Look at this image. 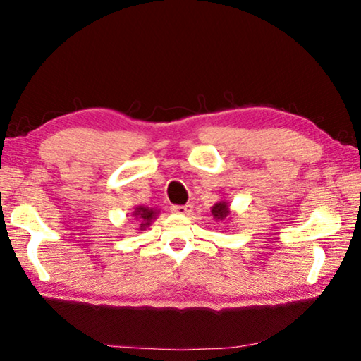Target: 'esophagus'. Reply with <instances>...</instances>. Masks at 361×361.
<instances>
[{
	"label": "esophagus",
	"instance_id": "34e87169",
	"mask_svg": "<svg viewBox=\"0 0 361 361\" xmlns=\"http://www.w3.org/2000/svg\"><path fill=\"white\" fill-rule=\"evenodd\" d=\"M194 207L192 204H186V205H173L172 212L178 213V215H185V216H191L192 215Z\"/></svg>",
	"mask_w": 361,
	"mask_h": 361
}]
</instances>
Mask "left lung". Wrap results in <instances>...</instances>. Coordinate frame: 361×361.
I'll return each mask as SVG.
<instances>
[{"label": "left lung", "mask_w": 361, "mask_h": 361, "mask_svg": "<svg viewBox=\"0 0 361 361\" xmlns=\"http://www.w3.org/2000/svg\"><path fill=\"white\" fill-rule=\"evenodd\" d=\"M212 215L213 218L216 219V221H226V219H231V209H229V204L226 202V200H219L215 205L212 207Z\"/></svg>", "instance_id": "obj_1"}]
</instances>
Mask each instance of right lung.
Here are the masks:
<instances>
[{"label":"right lung","mask_w":361,"mask_h":361,"mask_svg":"<svg viewBox=\"0 0 361 361\" xmlns=\"http://www.w3.org/2000/svg\"><path fill=\"white\" fill-rule=\"evenodd\" d=\"M159 213H161V210L149 209V207H145V205H138L133 209L132 216L138 221L140 231H145L146 228H149L152 221H154V219L159 216Z\"/></svg>","instance_id":"obj_1"}]
</instances>
